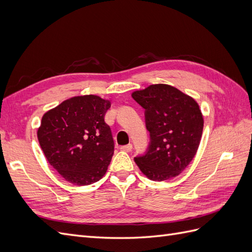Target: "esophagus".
I'll use <instances>...</instances> for the list:
<instances>
[{
	"instance_id": "1",
	"label": "esophagus",
	"mask_w": 252,
	"mask_h": 252,
	"mask_svg": "<svg viewBox=\"0 0 252 252\" xmlns=\"http://www.w3.org/2000/svg\"><path fill=\"white\" fill-rule=\"evenodd\" d=\"M120 149L122 151H126V152H129L132 150V145L131 144H128V145H125V146H121Z\"/></svg>"
}]
</instances>
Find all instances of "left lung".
Listing matches in <instances>:
<instances>
[{"label": "left lung", "mask_w": 252, "mask_h": 252, "mask_svg": "<svg viewBox=\"0 0 252 252\" xmlns=\"http://www.w3.org/2000/svg\"><path fill=\"white\" fill-rule=\"evenodd\" d=\"M131 96L145 109L150 132L147 152L134 162L152 181L178 177L192 161L201 142L204 119L199 104L167 84L133 91Z\"/></svg>", "instance_id": "8db88e82"}]
</instances>
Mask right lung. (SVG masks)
<instances>
[{
  "label": "right lung",
  "instance_id": "add662e5",
  "mask_svg": "<svg viewBox=\"0 0 252 252\" xmlns=\"http://www.w3.org/2000/svg\"><path fill=\"white\" fill-rule=\"evenodd\" d=\"M110 101L94 95L68 98L48 110L37 129L49 164L67 182L86 186L101 180L110 164L114 143L105 113Z\"/></svg>",
  "mask_w": 252,
  "mask_h": 252
}]
</instances>
